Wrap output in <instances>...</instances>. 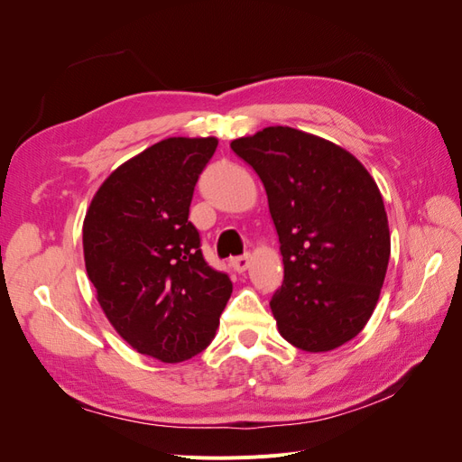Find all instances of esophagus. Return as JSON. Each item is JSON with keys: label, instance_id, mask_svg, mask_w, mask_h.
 Instances as JSON below:
<instances>
[{"label": "esophagus", "instance_id": "esophagus-1", "mask_svg": "<svg viewBox=\"0 0 462 462\" xmlns=\"http://www.w3.org/2000/svg\"><path fill=\"white\" fill-rule=\"evenodd\" d=\"M229 263H231V268H233L235 272L243 273V272H246V270H248V265H250V254L235 256V258H231V260H229Z\"/></svg>", "mask_w": 462, "mask_h": 462}]
</instances>
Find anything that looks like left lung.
Listing matches in <instances>:
<instances>
[{"label": "left lung", "mask_w": 462, "mask_h": 462, "mask_svg": "<svg viewBox=\"0 0 462 462\" xmlns=\"http://www.w3.org/2000/svg\"><path fill=\"white\" fill-rule=\"evenodd\" d=\"M262 179L283 256L270 300L282 337L309 353L351 341L370 319L391 239L383 199L353 153L291 127L236 138Z\"/></svg>", "instance_id": "obj_1"}]
</instances>
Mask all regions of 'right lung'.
Returning <instances> with one entry per match:
<instances>
[{"instance_id": "right-lung-1", "label": "right lung", "mask_w": 462, "mask_h": 462, "mask_svg": "<svg viewBox=\"0 0 462 462\" xmlns=\"http://www.w3.org/2000/svg\"><path fill=\"white\" fill-rule=\"evenodd\" d=\"M217 138H165L119 165L82 226L87 273L111 326L141 355L183 362L212 343L233 292L189 221Z\"/></svg>"}]
</instances>
